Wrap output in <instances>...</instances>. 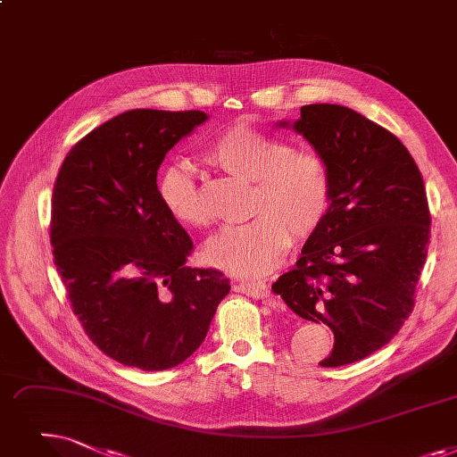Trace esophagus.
<instances>
[{
	"label": "esophagus",
	"instance_id": "1",
	"mask_svg": "<svg viewBox=\"0 0 457 457\" xmlns=\"http://www.w3.org/2000/svg\"><path fill=\"white\" fill-rule=\"evenodd\" d=\"M233 289L243 295L252 296V299H267L270 296L269 286L265 282H250V280H237L233 282Z\"/></svg>",
	"mask_w": 457,
	"mask_h": 457
}]
</instances>
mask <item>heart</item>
I'll return each mask as SVG.
<instances>
[{"label":"heart","mask_w":457,"mask_h":457,"mask_svg":"<svg viewBox=\"0 0 457 457\" xmlns=\"http://www.w3.org/2000/svg\"><path fill=\"white\" fill-rule=\"evenodd\" d=\"M205 158L220 170L253 181L250 222L229 226L207 245V260L237 276H260L282 260L296 239H308L332 202V173L325 158L310 149H293L280 137L248 123H237L214 137ZM158 195L177 222L209 224L192 170L175 162L158 177Z\"/></svg>","instance_id":"heart-1"}]
</instances>
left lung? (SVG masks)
<instances>
[{
  "mask_svg": "<svg viewBox=\"0 0 457 457\" xmlns=\"http://www.w3.org/2000/svg\"><path fill=\"white\" fill-rule=\"evenodd\" d=\"M293 129L327 161L332 202L272 291L303 320L328 325L334 347L320 366L338 368L386 345L407 321L431 214L422 173L390 130L338 104L303 106Z\"/></svg>",
  "mask_w": 457,
  "mask_h": 457,
  "instance_id": "1",
  "label": "left lung"
}]
</instances>
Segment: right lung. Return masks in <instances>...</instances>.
I'll return each mask as SVG.
<instances>
[{
  "label": "right lung",
  "mask_w": 457,
  "mask_h": 457,
  "mask_svg": "<svg viewBox=\"0 0 457 457\" xmlns=\"http://www.w3.org/2000/svg\"><path fill=\"white\" fill-rule=\"evenodd\" d=\"M207 115L129 110L78 142L59 168L50 243L74 315L110 359L145 371L185 362L229 293L187 267L192 241L166 211L156 171Z\"/></svg>",
  "instance_id": "right-lung-1"
}]
</instances>
